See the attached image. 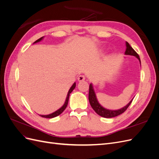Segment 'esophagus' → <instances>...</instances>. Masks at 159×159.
Listing matches in <instances>:
<instances>
[{
  "mask_svg": "<svg viewBox=\"0 0 159 159\" xmlns=\"http://www.w3.org/2000/svg\"><path fill=\"white\" fill-rule=\"evenodd\" d=\"M85 76L84 75H80L78 78V80L79 81H83L85 80Z\"/></svg>",
  "mask_w": 159,
  "mask_h": 159,
  "instance_id": "1",
  "label": "esophagus"
}]
</instances>
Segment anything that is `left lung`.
<instances>
[{"label": "left lung", "instance_id": "1", "mask_svg": "<svg viewBox=\"0 0 159 159\" xmlns=\"http://www.w3.org/2000/svg\"><path fill=\"white\" fill-rule=\"evenodd\" d=\"M125 54L135 56L141 64V60H140V57H139V56L137 54V53L133 50V48L129 45V44L127 42H126V50L125 52ZM133 99H132L131 101H130L129 103L127 105H126L125 106H124L121 109H119L117 110H111V109H106L103 107L102 105L99 103L92 84H90L89 85V103L91 105V107H92L93 109L95 111V113H97L99 115H100V116H102L103 117L112 118V117H117L118 115L122 114L123 112H125V111L128 108L130 104L131 103Z\"/></svg>", "mask_w": 159, "mask_h": 159}]
</instances>
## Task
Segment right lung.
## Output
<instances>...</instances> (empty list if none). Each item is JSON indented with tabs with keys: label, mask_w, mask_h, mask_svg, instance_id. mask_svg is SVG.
<instances>
[{
	"label": "right lung",
	"mask_w": 159,
	"mask_h": 159,
	"mask_svg": "<svg viewBox=\"0 0 159 159\" xmlns=\"http://www.w3.org/2000/svg\"><path fill=\"white\" fill-rule=\"evenodd\" d=\"M44 36H42V38H39V39L37 40L36 41H35L34 42V44H36V43L41 42L43 39H44ZM75 85H76V84H75V82H74V84L71 85V87L70 88V89H69V91H68V94H67L66 99V101H65V102H64V105H62V106H61L60 109L56 110V111H54V113H52L48 114V115H39L40 116H41V117H45V118H54V117H57V116H58L59 115H60L62 112L64 111L65 110V109L66 108L67 105H68V101H69L70 94L71 93V91L75 89Z\"/></svg>",
	"instance_id": "add662e5"
}]
</instances>
